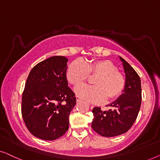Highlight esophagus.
Masks as SVG:
<instances>
[{
    "label": "esophagus",
    "mask_w": 160,
    "mask_h": 160,
    "mask_svg": "<svg viewBox=\"0 0 160 160\" xmlns=\"http://www.w3.org/2000/svg\"><path fill=\"white\" fill-rule=\"evenodd\" d=\"M76 100H77V102H78H78H80V101H81L80 98L79 97V96H77V97H76Z\"/></svg>",
    "instance_id": "34e87169"
}]
</instances>
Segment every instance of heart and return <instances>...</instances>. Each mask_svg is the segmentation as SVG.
I'll return each instance as SVG.
<instances>
[{
    "label": "heart",
    "instance_id": "obj_1",
    "mask_svg": "<svg viewBox=\"0 0 160 160\" xmlns=\"http://www.w3.org/2000/svg\"><path fill=\"white\" fill-rule=\"evenodd\" d=\"M89 75H97L93 80L94 85H82L75 88L77 95L88 102L102 103L107 98L114 100L124 91V76L109 60H91L85 64L80 60H75L67 71V80L75 86L87 80Z\"/></svg>",
    "mask_w": 160,
    "mask_h": 160
}]
</instances>
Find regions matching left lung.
<instances>
[{
    "mask_svg": "<svg viewBox=\"0 0 160 160\" xmlns=\"http://www.w3.org/2000/svg\"><path fill=\"white\" fill-rule=\"evenodd\" d=\"M125 73V86L122 95L112 102V109L103 112L94 107L92 112L93 130L104 137H113L128 131L136 121L141 103V79L134 69L120 57Z\"/></svg>",
    "mask_w": 160,
    "mask_h": 160,
    "instance_id": "obj_1",
    "label": "left lung"
}]
</instances>
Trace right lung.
Returning a JSON list of instances; mask_svg holds the SVG:
<instances>
[{"label": "right lung", "mask_w": 160, "mask_h": 160, "mask_svg": "<svg viewBox=\"0 0 160 160\" xmlns=\"http://www.w3.org/2000/svg\"><path fill=\"white\" fill-rule=\"evenodd\" d=\"M68 59L55 56L32 69L22 93V114L31 133L40 139L56 140L69 128V116L76 104L68 87Z\"/></svg>", "instance_id": "obj_1"}]
</instances>
